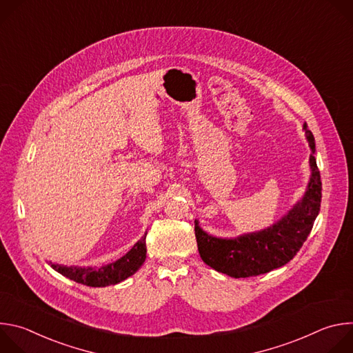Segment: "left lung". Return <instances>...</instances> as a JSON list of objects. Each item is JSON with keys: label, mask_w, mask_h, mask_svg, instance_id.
<instances>
[{"label": "left lung", "mask_w": 353, "mask_h": 353, "mask_svg": "<svg viewBox=\"0 0 353 353\" xmlns=\"http://www.w3.org/2000/svg\"><path fill=\"white\" fill-rule=\"evenodd\" d=\"M303 131L312 149L309 158L312 174L303 196L267 229L237 237L210 234L195 219L198 251L207 265L232 278L257 276L288 264L303 245L321 204V179L314 158V137L306 123Z\"/></svg>", "instance_id": "8db88e82"}]
</instances>
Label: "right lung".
Here are the masks:
<instances>
[{
	"label": "right lung",
	"mask_w": 353,
	"mask_h": 353,
	"mask_svg": "<svg viewBox=\"0 0 353 353\" xmlns=\"http://www.w3.org/2000/svg\"><path fill=\"white\" fill-rule=\"evenodd\" d=\"M145 234L132 245V248L124 254L121 259L109 263L102 267H78V265H61L50 261V265L59 274L67 276L71 281L78 283L92 286V288H105L109 285H116L128 276L134 275L146 259V244Z\"/></svg>",
	"instance_id": "obj_1"
}]
</instances>
